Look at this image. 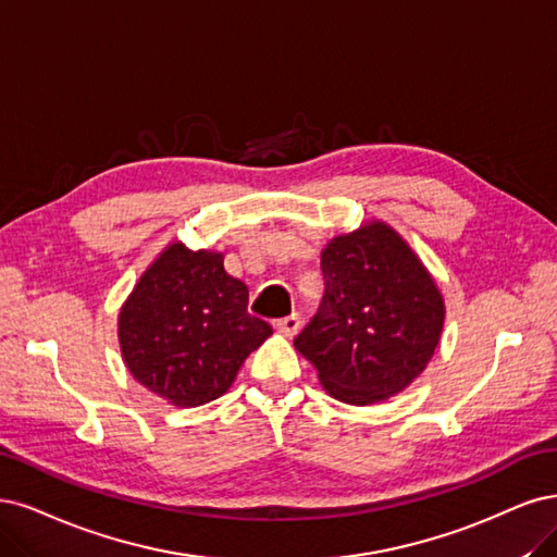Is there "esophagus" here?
<instances>
[{
    "mask_svg": "<svg viewBox=\"0 0 557 557\" xmlns=\"http://www.w3.org/2000/svg\"><path fill=\"white\" fill-rule=\"evenodd\" d=\"M300 314H289V317H282V319H277V331L282 333V335H286V337H294L298 331H300Z\"/></svg>",
    "mask_w": 557,
    "mask_h": 557,
    "instance_id": "34e87169",
    "label": "esophagus"
}]
</instances>
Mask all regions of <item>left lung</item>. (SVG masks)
<instances>
[{
  "label": "left lung",
  "instance_id": "8db88e82",
  "mask_svg": "<svg viewBox=\"0 0 557 557\" xmlns=\"http://www.w3.org/2000/svg\"><path fill=\"white\" fill-rule=\"evenodd\" d=\"M324 298L294 347L329 396L382 403L425 370L444 326V298L411 247L384 222L333 238L321 252Z\"/></svg>",
  "mask_w": 557,
  "mask_h": 557
}]
</instances>
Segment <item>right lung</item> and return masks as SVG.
Instances as JSON below:
<instances>
[{
	"label": "right lung",
	"instance_id": "add662e5",
	"mask_svg": "<svg viewBox=\"0 0 557 557\" xmlns=\"http://www.w3.org/2000/svg\"><path fill=\"white\" fill-rule=\"evenodd\" d=\"M245 282L220 252L171 243L122 305L117 337L136 382L175 407L224 396L245 358L273 333L247 312Z\"/></svg>",
	"mask_w": 557,
	"mask_h": 557
}]
</instances>
